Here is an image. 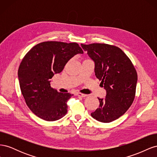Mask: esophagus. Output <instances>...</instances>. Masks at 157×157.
Masks as SVG:
<instances>
[{"label":"esophagus","instance_id":"1","mask_svg":"<svg viewBox=\"0 0 157 157\" xmlns=\"http://www.w3.org/2000/svg\"><path fill=\"white\" fill-rule=\"evenodd\" d=\"M76 96H80V97H82V98H84V97H86L87 95L86 94H82V93H80V92H77L75 94Z\"/></svg>","mask_w":157,"mask_h":157}]
</instances>
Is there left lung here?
<instances>
[{"instance_id": "left-lung-1", "label": "left lung", "mask_w": 157, "mask_h": 157, "mask_svg": "<svg viewBox=\"0 0 157 157\" xmlns=\"http://www.w3.org/2000/svg\"><path fill=\"white\" fill-rule=\"evenodd\" d=\"M82 49L94 62L96 77L106 90L105 98H98L99 107L91 116L108 123L126 112L134 101L137 81L136 71L121 48L107 44H81Z\"/></svg>"}]
</instances>
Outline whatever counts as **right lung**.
Returning <instances> with one entry per match:
<instances>
[{
    "label": "right lung",
    "mask_w": 157,
    "mask_h": 157,
    "mask_svg": "<svg viewBox=\"0 0 157 157\" xmlns=\"http://www.w3.org/2000/svg\"><path fill=\"white\" fill-rule=\"evenodd\" d=\"M83 53L76 42L57 41L41 42L27 52L19 67L18 79L27 105L35 115L55 121L67 114V102L73 94L52 88L50 79L73 56Z\"/></svg>",
    "instance_id": "add662e5"
}]
</instances>
